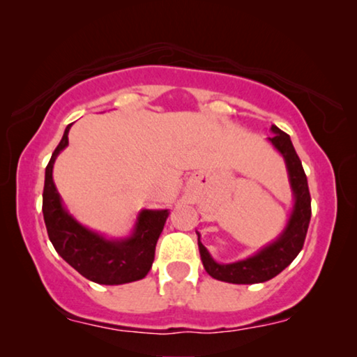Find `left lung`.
Instances as JSON below:
<instances>
[{
  "label": "left lung",
  "instance_id": "left-lung-1",
  "mask_svg": "<svg viewBox=\"0 0 357 357\" xmlns=\"http://www.w3.org/2000/svg\"><path fill=\"white\" fill-rule=\"evenodd\" d=\"M273 136L270 143L280 151L284 158L289 183L294 195V204H292L291 216L287 219L286 227L282 229L280 236L275 241L266 243L253 255L243 258V260L221 263L214 260L208 248L199 241L198 234V248L204 270L214 280L232 282V284H253V282H263L271 280L284 270L287 265L297 257L304 245L307 229L310 222V193L307 177L302 162L297 155L289 135L281 131L278 126H271Z\"/></svg>",
  "mask_w": 357,
  "mask_h": 357
}]
</instances>
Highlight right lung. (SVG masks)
<instances>
[{
  "label": "right lung",
  "instance_id": "obj_1",
  "mask_svg": "<svg viewBox=\"0 0 357 357\" xmlns=\"http://www.w3.org/2000/svg\"><path fill=\"white\" fill-rule=\"evenodd\" d=\"M65 135L45 169L42 211L48 237L66 263L87 280L99 284H125L148 275L154 261L155 243L169 209H143L128 232L114 236L87 226L70 211L53 182V164L68 146Z\"/></svg>",
  "mask_w": 357,
  "mask_h": 357
}]
</instances>
